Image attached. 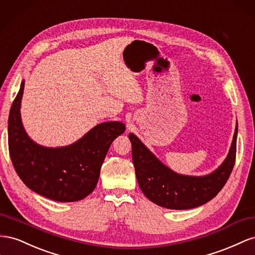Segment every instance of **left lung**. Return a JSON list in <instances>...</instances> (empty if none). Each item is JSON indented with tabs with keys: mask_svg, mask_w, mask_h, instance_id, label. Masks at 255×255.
I'll return each mask as SVG.
<instances>
[{
	"mask_svg": "<svg viewBox=\"0 0 255 255\" xmlns=\"http://www.w3.org/2000/svg\"><path fill=\"white\" fill-rule=\"evenodd\" d=\"M237 124L227 158L219 168L203 176L174 172L152 154L141 140L129 133L135 176L142 192L155 204L169 209H190L209 202L227 183L236 158Z\"/></svg>",
	"mask_w": 255,
	"mask_h": 255,
	"instance_id": "8db88e82",
	"label": "left lung"
}]
</instances>
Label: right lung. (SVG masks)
Returning <instances> with one entry per match:
<instances>
[{
  "instance_id": "1",
  "label": "right lung",
  "mask_w": 255,
  "mask_h": 255,
  "mask_svg": "<svg viewBox=\"0 0 255 255\" xmlns=\"http://www.w3.org/2000/svg\"><path fill=\"white\" fill-rule=\"evenodd\" d=\"M23 90L22 80L8 118V148L14 170L31 190L50 200L76 202L86 198L95 189L107 152L125 131V124L101 123L67 146H42L27 135L22 125Z\"/></svg>"
}]
</instances>
